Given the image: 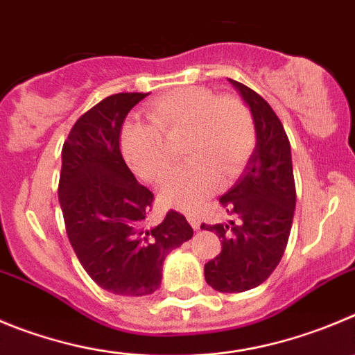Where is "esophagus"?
Listing matches in <instances>:
<instances>
[{
  "label": "esophagus",
  "instance_id": "34e87169",
  "mask_svg": "<svg viewBox=\"0 0 355 355\" xmlns=\"http://www.w3.org/2000/svg\"><path fill=\"white\" fill-rule=\"evenodd\" d=\"M187 220L189 224L194 227V230H200L201 226V215L198 214V211H189L187 214Z\"/></svg>",
  "mask_w": 355,
  "mask_h": 355
}]
</instances>
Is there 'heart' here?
Masks as SVG:
<instances>
[{"label": "heart", "instance_id": "b5f03b06", "mask_svg": "<svg viewBox=\"0 0 355 355\" xmlns=\"http://www.w3.org/2000/svg\"><path fill=\"white\" fill-rule=\"evenodd\" d=\"M148 124L128 122L121 148L132 171L159 184L171 166L166 140L185 137L187 164L173 171L161 187V201L194 210L224 182L241 173L257 141L256 119L241 98L214 89L180 87L159 96L147 107Z\"/></svg>", "mask_w": 355, "mask_h": 355}]
</instances>
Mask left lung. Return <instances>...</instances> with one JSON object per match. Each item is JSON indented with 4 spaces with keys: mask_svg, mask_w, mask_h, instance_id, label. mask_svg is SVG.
<instances>
[{
    "mask_svg": "<svg viewBox=\"0 0 355 355\" xmlns=\"http://www.w3.org/2000/svg\"><path fill=\"white\" fill-rule=\"evenodd\" d=\"M231 84L252 110L257 145L234 187L220 198L240 220L201 224L223 245L205 264L207 284L218 293H243L268 280L286 252L296 208L291 144L282 122L263 96L236 80Z\"/></svg>",
    "mask_w": 355,
    "mask_h": 355,
    "instance_id": "left-lung-1",
    "label": "left lung"
}]
</instances>
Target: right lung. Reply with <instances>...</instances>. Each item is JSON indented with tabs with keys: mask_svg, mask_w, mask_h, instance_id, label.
<instances>
[{
	"mask_svg": "<svg viewBox=\"0 0 355 355\" xmlns=\"http://www.w3.org/2000/svg\"><path fill=\"white\" fill-rule=\"evenodd\" d=\"M145 96H108L78 117L62 145L59 203L68 240L89 277L119 296L157 291L168 254L193 238L187 218L175 210L148 223L154 194L122 157V124Z\"/></svg>",
	"mask_w": 355,
	"mask_h": 355,
	"instance_id": "1",
	"label": "right lung"
}]
</instances>
